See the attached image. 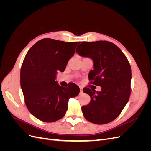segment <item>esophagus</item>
<instances>
[{
	"instance_id": "34e87169",
	"label": "esophagus",
	"mask_w": 151,
	"mask_h": 151,
	"mask_svg": "<svg viewBox=\"0 0 151 151\" xmlns=\"http://www.w3.org/2000/svg\"><path fill=\"white\" fill-rule=\"evenodd\" d=\"M80 91L81 93H83V88H81V87H80Z\"/></svg>"
}]
</instances>
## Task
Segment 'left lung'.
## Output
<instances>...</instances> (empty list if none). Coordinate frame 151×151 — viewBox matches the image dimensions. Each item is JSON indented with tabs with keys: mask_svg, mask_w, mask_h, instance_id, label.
Returning a JSON list of instances; mask_svg holds the SVG:
<instances>
[{
	"mask_svg": "<svg viewBox=\"0 0 151 151\" xmlns=\"http://www.w3.org/2000/svg\"><path fill=\"white\" fill-rule=\"evenodd\" d=\"M80 56L89 57L94 62L89 79L101 91L84 88L90 103L82 106L87 120L98 125L106 124L116 118L130 96L132 72L125 54L114 43L107 41L82 42L76 51Z\"/></svg>",
	"mask_w": 151,
	"mask_h": 151,
	"instance_id": "left-lung-1",
	"label": "left lung"
}]
</instances>
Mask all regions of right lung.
Wrapping results in <instances>:
<instances>
[{
  "label": "right lung",
  "instance_id": "obj_1",
  "mask_svg": "<svg viewBox=\"0 0 151 151\" xmlns=\"http://www.w3.org/2000/svg\"><path fill=\"white\" fill-rule=\"evenodd\" d=\"M79 43L44 38L26 53L21 68V86L27 108L38 120L53 122L61 119L68 99L79 94L80 89L76 84L70 83L64 88L55 79L58 71L65 70Z\"/></svg>",
  "mask_w": 151,
  "mask_h": 151
}]
</instances>
